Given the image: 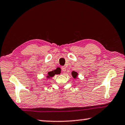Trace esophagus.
Returning a JSON list of instances; mask_svg holds the SVG:
<instances>
[{
	"label": "esophagus",
	"mask_w": 125,
	"mask_h": 125,
	"mask_svg": "<svg viewBox=\"0 0 125 125\" xmlns=\"http://www.w3.org/2000/svg\"><path fill=\"white\" fill-rule=\"evenodd\" d=\"M61 69H62V72H65V71H66V68L65 67H62Z\"/></svg>",
	"instance_id": "esophagus-1"
}]
</instances>
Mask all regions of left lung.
<instances>
[{"label":"left lung","mask_w":125,"mask_h":125,"mask_svg":"<svg viewBox=\"0 0 125 125\" xmlns=\"http://www.w3.org/2000/svg\"><path fill=\"white\" fill-rule=\"evenodd\" d=\"M72 77L74 79H75L78 78V73L77 72H75V71H73L72 72Z\"/></svg>","instance_id":"left-lung-1"}]
</instances>
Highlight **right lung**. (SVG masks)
<instances>
[{
    "instance_id": "1",
    "label": "right lung",
    "mask_w": 125,
    "mask_h": 125,
    "mask_svg": "<svg viewBox=\"0 0 125 125\" xmlns=\"http://www.w3.org/2000/svg\"><path fill=\"white\" fill-rule=\"evenodd\" d=\"M60 73V72L58 69H56L52 71L48 72L47 75H46V78H47V79H50V78H52V77H54L55 74H58Z\"/></svg>"
}]
</instances>
